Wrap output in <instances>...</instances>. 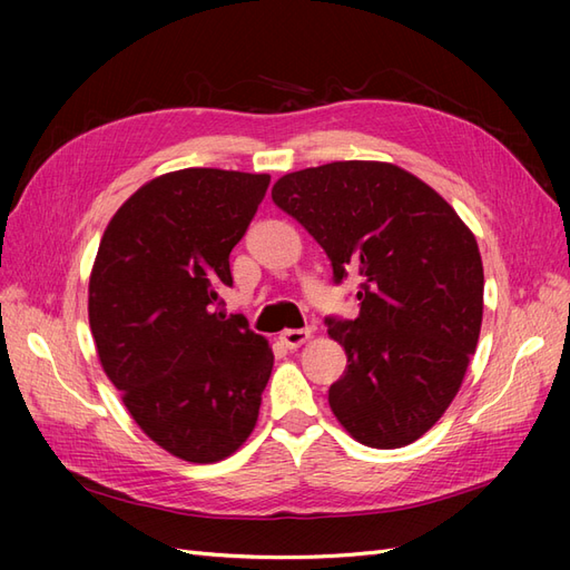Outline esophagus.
<instances>
[{
    "instance_id": "1",
    "label": "esophagus",
    "mask_w": 570,
    "mask_h": 570,
    "mask_svg": "<svg viewBox=\"0 0 570 570\" xmlns=\"http://www.w3.org/2000/svg\"><path fill=\"white\" fill-rule=\"evenodd\" d=\"M312 340V327H295V331H283L281 342L287 350H297L304 342Z\"/></svg>"
}]
</instances>
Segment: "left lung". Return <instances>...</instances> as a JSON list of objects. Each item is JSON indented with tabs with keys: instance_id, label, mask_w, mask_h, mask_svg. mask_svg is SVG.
Returning <instances> with one entry per match:
<instances>
[{
	"instance_id": "1",
	"label": "left lung",
	"mask_w": 570,
	"mask_h": 570,
	"mask_svg": "<svg viewBox=\"0 0 570 570\" xmlns=\"http://www.w3.org/2000/svg\"><path fill=\"white\" fill-rule=\"evenodd\" d=\"M273 202L333 264L358 275L354 321L325 318L347 352L327 402L347 433L396 450L433 428L456 396L482 323L475 235L433 187L383 161H333L283 176Z\"/></svg>"
}]
</instances>
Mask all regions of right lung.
<instances>
[{"instance_id": "right-lung-1", "label": "right lung", "mask_w": 570, "mask_h": 570, "mask_svg": "<svg viewBox=\"0 0 570 570\" xmlns=\"http://www.w3.org/2000/svg\"><path fill=\"white\" fill-rule=\"evenodd\" d=\"M271 176L183 168L149 180L109 220L90 275V331L142 433L189 463L252 435L271 377L268 342L226 316L230 252Z\"/></svg>"}]
</instances>
